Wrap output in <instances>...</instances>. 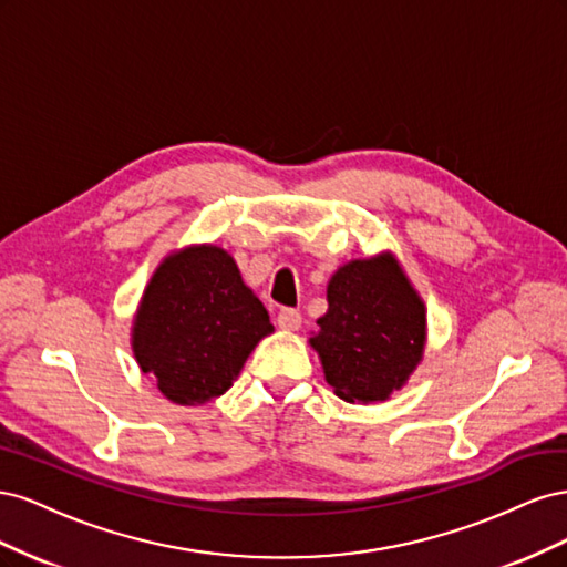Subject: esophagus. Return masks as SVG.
Returning a JSON list of instances; mask_svg holds the SVG:
<instances>
[{
	"instance_id": "obj_1",
	"label": "esophagus",
	"mask_w": 567,
	"mask_h": 567,
	"mask_svg": "<svg viewBox=\"0 0 567 567\" xmlns=\"http://www.w3.org/2000/svg\"><path fill=\"white\" fill-rule=\"evenodd\" d=\"M277 323H279V329H284V331H298L300 323H302V317H300L298 310L284 307V310H279V315H277Z\"/></svg>"
}]
</instances>
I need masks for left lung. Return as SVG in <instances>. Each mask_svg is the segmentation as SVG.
<instances>
[{
	"label": "left lung",
	"instance_id": "1",
	"mask_svg": "<svg viewBox=\"0 0 567 567\" xmlns=\"http://www.w3.org/2000/svg\"><path fill=\"white\" fill-rule=\"evenodd\" d=\"M310 346L326 383L346 402H383L423 359L425 305L392 252L342 265Z\"/></svg>",
	"mask_w": 567,
	"mask_h": 567
}]
</instances>
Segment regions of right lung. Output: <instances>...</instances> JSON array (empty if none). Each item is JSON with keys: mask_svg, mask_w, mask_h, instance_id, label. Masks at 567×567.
Instances as JSON below:
<instances>
[{"mask_svg": "<svg viewBox=\"0 0 567 567\" xmlns=\"http://www.w3.org/2000/svg\"><path fill=\"white\" fill-rule=\"evenodd\" d=\"M274 331L265 305L219 246L169 252L153 271L132 326V352L175 404L225 394L257 342Z\"/></svg>", "mask_w": 567, "mask_h": 567, "instance_id": "add662e5", "label": "right lung"}]
</instances>
